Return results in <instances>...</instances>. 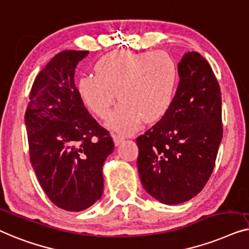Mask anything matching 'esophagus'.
Listing matches in <instances>:
<instances>
[{
  "label": "esophagus",
  "mask_w": 249,
  "mask_h": 249,
  "mask_svg": "<svg viewBox=\"0 0 249 249\" xmlns=\"http://www.w3.org/2000/svg\"><path fill=\"white\" fill-rule=\"evenodd\" d=\"M113 139H114V143H115V144L118 145L121 142L124 141L125 138H124L123 135H121V134H113Z\"/></svg>",
  "instance_id": "obj_1"
}]
</instances>
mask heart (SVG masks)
<instances>
[{
    "label": "heart",
    "mask_w": 249,
    "mask_h": 249,
    "mask_svg": "<svg viewBox=\"0 0 249 249\" xmlns=\"http://www.w3.org/2000/svg\"><path fill=\"white\" fill-rule=\"evenodd\" d=\"M96 73L79 80V94L100 118L108 116L117 97L122 100L107 123L114 131L131 133L142 120L158 121L173 104L178 70L163 51L111 52L97 62Z\"/></svg>",
    "instance_id": "heart-1"
}]
</instances>
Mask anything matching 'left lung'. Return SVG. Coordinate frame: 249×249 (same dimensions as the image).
<instances>
[{
  "instance_id": "8db88e82",
  "label": "left lung",
  "mask_w": 249,
  "mask_h": 249,
  "mask_svg": "<svg viewBox=\"0 0 249 249\" xmlns=\"http://www.w3.org/2000/svg\"><path fill=\"white\" fill-rule=\"evenodd\" d=\"M179 83L162 118L136 138L138 170L148 193L168 205L203 190L222 140L221 91L208 61L188 52L178 63Z\"/></svg>"
}]
</instances>
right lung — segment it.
<instances>
[{"label":"right lung","instance_id":"add662e5","mask_svg":"<svg viewBox=\"0 0 249 249\" xmlns=\"http://www.w3.org/2000/svg\"><path fill=\"white\" fill-rule=\"evenodd\" d=\"M88 51H63L38 73L24 122L30 162L48 198L66 211L88 209L104 192L103 166L114 150L109 132L85 107L74 83Z\"/></svg>","mask_w":249,"mask_h":249}]
</instances>
